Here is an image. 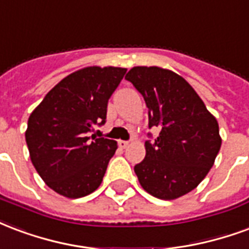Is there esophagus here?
<instances>
[{"label": "esophagus", "instance_id": "1", "mask_svg": "<svg viewBox=\"0 0 249 249\" xmlns=\"http://www.w3.org/2000/svg\"><path fill=\"white\" fill-rule=\"evenodd\" d=\"M128 141H119V147H122V148H126L128 146Z\"/></svg>", "mask_w": 249, "mask_h": 249}]
</instances>
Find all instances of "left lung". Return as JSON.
<instances>
[{
  "instance_id": "obj_1",
  "label": "left lung",
  "mask_w": 249,
  "mask_h": 249,
  "mask_svg": "<svg viewBox=\"0 0 249 249\" xmlns=\"http://www.w3.org/2000/svg\"><path fill=\"white\" fill-rule=\"evenodd\" d=\"M126 79L146 102L148 128L160 130L155 141H146V158L134 167L141 186L163 200L186 195L213 166L221 146L217 121L191 85L171 70L137 66Z\"/></svg>"
}]
</instances>
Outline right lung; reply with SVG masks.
<instances>
[{
  "instance_id": "obj_1",
  "label": "right lung",
  "mask_w": 249,
  "mask_h": 249,
  "mask_svg": "<svg viewBox=\"0 0 249 249\" xmlns=\"http://www.w3.org/2000/svg\"><path fill=\"white\" fill-rule=\"evenodd\" d=\"M122 67H85L53 87L30 114L25 132L33 166L52 190L77 199L101 186L117 142L90 137L106 122L107 103Z\"/></svg>"
}]
</instances>
